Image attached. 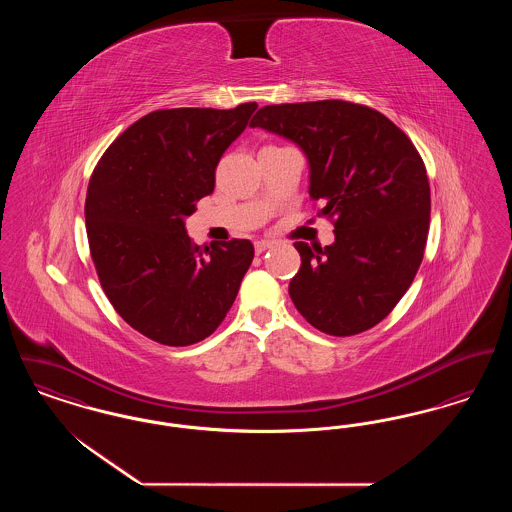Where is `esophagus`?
Wrapping results in <instances>:
<instances>
[{
  "label": "esophagus",
  "instance_id": "1",
  "mask_svg": "<svg viewBox=\"0 0 512 512\" xmlns=\"http://www.w3.org/2000/svg\"><path fill=\"white\" fill-rule=\"evenodd\" d=\"M272 245L274 244H272L270 240H257V242H255V251H257V253H263V251L270 249Z\"/></svg>",
  "mask_w": 512,
  "mask_h": 512
}]
</instances>
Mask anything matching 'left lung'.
<instances>
[{"label": "left lung", "instance_id": "8db88e82", "mask_svg": "<svg viewBox=\"0 0 512 512\" xmlns=\"http://www.w3.org/2000/svg\"><path fill=\"white\" fill-rule=\"evenodd\" d=\"M301 147L318 215L334 220V244L295 242V309L330 336H355L388 317L413 284L430 228L426 167L407 134L341 99L265 105L249 122Z\"/></svg>", "mask_w": 512, "mask_h": 512}]
</instances>
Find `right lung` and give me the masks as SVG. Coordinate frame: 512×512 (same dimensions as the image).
<instances>
[{
  "mask_svg": "<svg viewBox=\"0 0 512 512\" xmlns=\"http://www.w3.org/2000/svg\"><path fill=\"white\" fill-rule=\"evenodd\" d=\"M257 103L161 109L107 147L86 194V232L99 284L149 340L184 347L211 336L253 261L249 240L195 245L184 219L213 194L222 153Z\"/></svg>",
  "mask_w": 512,
  "mask_h": 512,
  "instance_id": "right-lung-1",
  "label": "right lung"
}]
</instances>
